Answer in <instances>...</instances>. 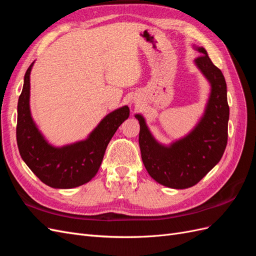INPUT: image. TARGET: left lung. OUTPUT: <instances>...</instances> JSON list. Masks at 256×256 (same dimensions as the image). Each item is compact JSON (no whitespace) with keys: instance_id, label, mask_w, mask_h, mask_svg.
I'll use <instances>...</instances> for the list:
<instances>
[{"instance_id":"1","label":"left lung","mask_w":256,"mask_h":256,"mask_svg":"<svg viewBox=\"0 0 256 256\" xmlns=\"http://www.w3.org/2000/svg\"><path fill=\"white\" fill-rule=\"evenodd\" d=\"M193 48L202 54L194 64L210 84L204 114L196 127L180 140L164 145L154 138L143 115H134L140 124L138 144L145 168L157 182L173 189L196 184L220 161L228 143L230 108L226 79L203 47Z\"/></svg>"}]
</instances>
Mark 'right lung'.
<instances>
[{
    "mask_svg": "<svg viewBox=\"0 0 256 256\" xmlns=\"http://www.w3.org/2000/svg\"><path fill=\"white\" fill-rule=\"evenodd\" d=\"M24 76L18 100L17 144L20 156L40 180L56 189H70L88 182L102 164L106 146L116 130L129 118V108H118L102 120L85 140L62 147L48 143L38 129L30 109V74Z\"/></svg>",
    "mask_w": 256,
    "mask_h": 256,
    "instance_id": "add662e5",
    "label": "right lung"
}]
</instances>
